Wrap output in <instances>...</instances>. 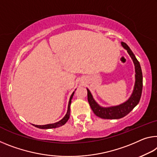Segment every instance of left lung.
<instances>
[{
    "label": "left lung",
    "instance_id": "1",
    "mask_svg": "<svg viewBox=\"0 0 157 157\" xmlns=\"http://www.w3.org/2000/svg\"><path fill=\"white\" fill-rule=\"evenodd\" d=\"M121 46L126 49L129 56L135 66V84L132 94L127 101L119 105L111 107H102L98 105V103L94 100L91 91L87 89V96L89 105L91 110L96 116L102 119H117L122 118L130 113V112L138 105L140 101L142 90H143V73H142L141 67L139 61L137 60L133 52L131 50L129 47L124 42L121 43Z\"/></svg>",
    "mask_w": 157,
    "mask_h": 157
}]
</instances>
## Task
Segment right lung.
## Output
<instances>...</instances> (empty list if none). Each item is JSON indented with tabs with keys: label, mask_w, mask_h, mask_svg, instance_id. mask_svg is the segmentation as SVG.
Listing matches in <instances>:
<instances>
[{
	"label": "right lung",
	"mask_w": 157,
	"mask_h": 157,
	"mask_svg": "<svg viewBox=\"0 0 157 157\" xmlns=\"http://www.w3.org/2000/svg\"><path fill=\"white\" fill-rule=\"evenodd\" d=\"M76 90V89H75ZM75 91H73V93L71 94V97H70L69 99V102H68V110H67V113L66 114V115L63 117V118L61 119L60 121H57L56 123L54 124H45V125H35V124H33L34 126H36L37 128H42V129H48V128H57V127H60V126H63L65 124L67 121L68 120V119L70 117V113H71V110H70V107H71V100L73 98V96L74 95Z\"/></svg>",
	"instance_id": "add662e5"
}]
</instances>
